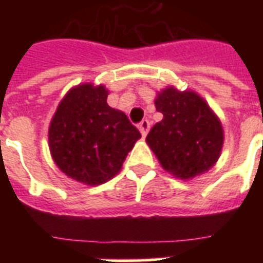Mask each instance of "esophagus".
I'll use <instances>...</instances> for the list:
<instances>
[{"mask_svg":"<svg viewBox=\"0 0 263 263\" xmlns=\"http://www.w3.org/2000/svg\"><path fill=\"white\" fill-rule=\"evenodd\" d=\"M148 129H150V121H148V120H142V121H140V124H139V131H140V134H142V136H143V138L147 135Z\"/></svg>","mask_w":263,"mask_h":263,"instance_id":"1","label":"esophagus"}]
</instances>
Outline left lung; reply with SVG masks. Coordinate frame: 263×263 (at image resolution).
Segmentation results:
<instances>
[{
  "instance_id": "1",
  "label": "left lung",
  "mask_w": 263,
  "mask_h": 263,
  "mask_svg": "<svg viewBox=\"0 0 263 263\" xmlns=\"http://www.w3.org/2000/svg\"><path fill=\"white\" fill-rule=\"evenodd\" d=\"M154 103L164 119L150 129L146 142L161 166L183 180L208 172L220 157L224 131L206 101L194 91L166 87Z\"/></svg>"
}]
</instances>
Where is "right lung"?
<instances>
[{"instance_id":"obj_1","label":"right lung","mask_w":263,"mask_h":263,"mask_svg":"<svg viewBox=\"0 0 263 263\" xmlns=\"http://www.w3.org/2000/svg\"><path fill=\"white\" fill-rule=\"evenodd\" d=\"M107 94L102 84L71 88L49 127V147L55 165L71 179L88 185L115 177L140 138L125 113L107 105Z\"/></svg>"}]
</instances>
